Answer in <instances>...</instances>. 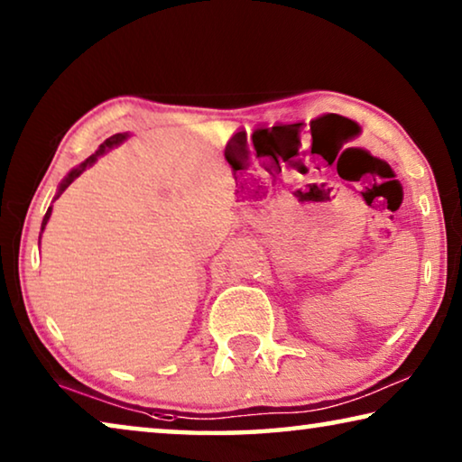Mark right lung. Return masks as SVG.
<instances>
[{"mask_svg": "<svg viewBox=\"0 0 462 462\" xmlns=\"http://www.w3.org/2000/svg\"><path fill=\"white\" fill-rule=\"evenodd\" d=\"M125 137H127V135H123V134H116V135H113V137H108L105 143H100V148H98L97 152H94L90 158H86L82 164H79L78 168H73V171H71V172L68 174V177H65V179L61 180V185H60V191H57V197H60V195H61V193L65 191V189H68V187L71 185V182H73V180H76V179L79 177V174H82V172L86 171V168H88V166H92L94 162H97V160H98V156H102V153H105V152H108V150H111V148H115V145H119V143H121V142H123V139H125ZM51 209H53V208H49V209H47V214H45V217H42V226H41V232H42V230H45V226H47V222H49V217H51Z\"/></svg>", "mask_w": 462, "mask_h": 462, "instance_id": "1", "label": "right lung"}]
</instances>
